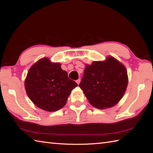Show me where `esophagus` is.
I'll list each match as a JSON object with an SVG mask.
<instances>
[{
  "label": "esophagus",
  "instance_id": "1",
  "mask_svg": "<svg viewBox=\"0 0 153 153\" xmlns=\"http://www.w3.org/2000/svg\"><path fill=\"white\" fill-rule=\"evenodd\" d=\"M76 82L78 84V85H79V84H80V79H78V80H76Z\"/></svg>",
  "mask_w": 153,
  "mask_h": 153
}]
</instances>
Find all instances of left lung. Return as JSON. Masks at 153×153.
<instances>
[{"instance_id":"obj_1","label":"left lung","mask_w":153,"mask_h":153,"mask_svg":"<svg viewBox=\"0 0 153 153\" xmlns=\"http://www.w3.org/2000/svg\"><path fill=\"white\" fill-rule=\"evenodd\" d=\"M128 77L123 63L112 56L86 64L79 87L89 103L99 109L117 105L126 90Z\"/></svg>"}]
</instances>
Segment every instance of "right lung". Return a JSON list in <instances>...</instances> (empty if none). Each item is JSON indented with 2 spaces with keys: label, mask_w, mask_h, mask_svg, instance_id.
Returning a JSON list of instances; mask_svg holds the SVG:
<instances>
[{
  "label": "right lung",
  "mask_w": 153,
  "mask_h": 153,
  "mask_svg": "<svg viewBox=\"0 0 153 153\" xmlns=\"http://www.w3.org/2000/svg\"><path fill=\"white\" fill-rule=\"evenodd\" d=\"M77 86L62 69L61 63L52 62L47 57L30 67L25 80L29 99L36 107L48 112L65 106L71 91Z\"/></svg>",
  "instance_id": "add662e5"
}]
</instances>
